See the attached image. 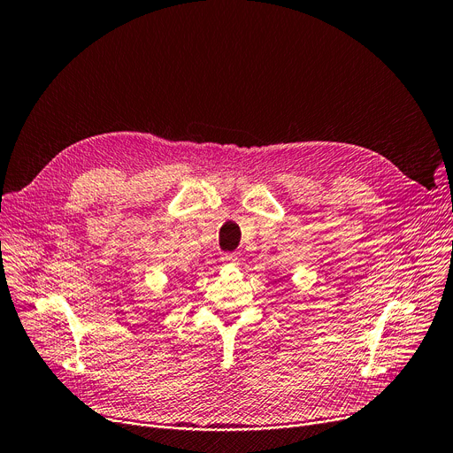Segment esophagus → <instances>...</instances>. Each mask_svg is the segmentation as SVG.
<instances>
[{
	"instance_id": "1",
	"label": "esophagus",
	"mask_w": 453,
	"mask_h": 453,
	"mask_svg": "<svg viewBox=\"0 0 453 453\" xmlns=\"http://www.w3.org/2000/svg\"><path fill=\"white\" fill-rule=\"evenodd\" d=\"M221 264H223V265H230V267H234V265H238V264H240V257H238V254H230V252H226V254H223V256H221Z\"/></svg>"
}]
</instances>
